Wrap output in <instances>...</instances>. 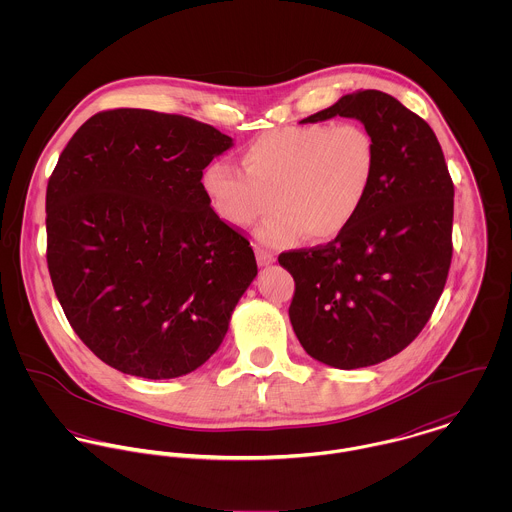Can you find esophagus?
Returning <instances> with one entry per match:
<instances>
[{"mask_svg": "<svg viewBox=\"0 0 512 512\" xmlns=\"http://www.w3.org/2000/svg\"><path fill=\"white\" fill-rule=\"evenodd\" d=\"M256 260L260 266H270L276 262V256L264 248H256Z\"/></svg>", "mask_w": 512, "mask_h": 512, "instance_id": "34e87169", "label": "esophagus"}]
</instances>
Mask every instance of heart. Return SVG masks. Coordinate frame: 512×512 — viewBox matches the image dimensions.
Returning a JSON list of instances; mask_svg holds the SVG:
<instances>
[{
	"instance_id": "obj_1",
	"label": "heart",
	"mask_w": 512,
	"mask_h": 512,
	"mask_svg": "<svg viewBox=\"0 0 512 512\" xmlns=\"http://www.w3.org/2000/svg\"><path fill=\"white\" fill-rule=\"evenodd\" d=\"M242 167L213 161L203 187L232 226L246 228L270 205L258 228L268 244L303 236L329 240L357 219L376 173V144L365 126L311 124L268 132L242 151Z\"/></svg>"
}]
</instances>
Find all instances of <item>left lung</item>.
Returning <instances> with one entry per match:
<instances>
[{
	"instance_id": "obj_1",
	"label": "left lung",
	"mask_w": 512,
	"mask_h": 512,
	"mask_svg": "<svg viewBox=\"0 0 512 512\" xmlns=\"http://www.w3.org/2000/svg\"><path fill=\"white\" fill-rule=\"evenodd\" d=\"M335 116L374 138L365 205L329 244L278 262L295 282L290 321L305 353L351 370L398 355L432 317L453 252V183L434 130L394 96L357 90L301 124Z\"/></svg>"
}]
</instances>
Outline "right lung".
I'll return each mask as SVG.
<instances>
[{
  "instance_id": "1",
  "label": "right lung",
  "mask_w": 512,
  "mask_h": 512,
  "mask_svg": "<svg viewBox=\"0 0 512 512\" xmlns=\"http://www.w3.org/2000/svg\"><path fill=\"white\" fill-rule=\"evenodd\" d=\"M217 128L140 108L94 114L47 185V264L80 341L163 380L205 365L258 274L250 242L211 209Z\"/></svg>"
}]
</instances>
